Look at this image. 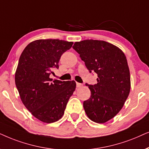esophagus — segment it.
Here are the masks:
<instances>
[{
    "mask_svg": "<svg viewBox=\"0 0 149 149\" xmlns=\"http://www.w3.org/2000/svg\"><path fill=\"white\" fill-rule=\"evenodd\" d=\"M83 86L82 84H81V83H79V82H76V86L78 87V88H80V87H82Z\"/></svg>",
    "mask_w": 149,
    "mask_h": 149,
    "instance_id": "1",
    "label": "esophagus"
}]
</instances>
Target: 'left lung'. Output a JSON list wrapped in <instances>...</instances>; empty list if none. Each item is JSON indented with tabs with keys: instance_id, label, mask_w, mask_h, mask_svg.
Masks as SVG:
<instances>
[{
	"instance_id": "8db88e82",
	"label": "left lung",
	"mask_w": 149,
	"mask_h": 149,
	"mask_svg": "<svg viewBox=\"0 0 149 149\" xmlns=\"http://www.w3.org/2000/svg\"><path fill=\"white\" fill-rule=\"evenodd\" d=\"M73 48L89 72L97 74L96 84L86 83L91 95L83 103L85 112L93 121L104 123L119 112L130 94V73L125 55L118 47L100 40L76 42Z\"/></svg>"
}]
</instances>
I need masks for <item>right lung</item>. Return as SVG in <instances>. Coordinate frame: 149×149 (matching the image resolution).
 I'll return each instance as SVG.
<instances>
[{
  "label": "right lung",
  "instance_id": "add662e5",
  "mask_svg": "<svg viewBox=\"0 0 149 149\" xmlns=\"http://www.w3.org/2000/svg\"><path fill=\"white\" fill-rule=\"evenodd\" d=\"M73 42L60 39H39L30 43L19 57L15 82L21 100L31 114L46 123L62 118L76 89L74 80L49 78L54 68Z\"/></svg>",
  "mask_w": 149,
  "mask_h": 149
}]
</instances>
